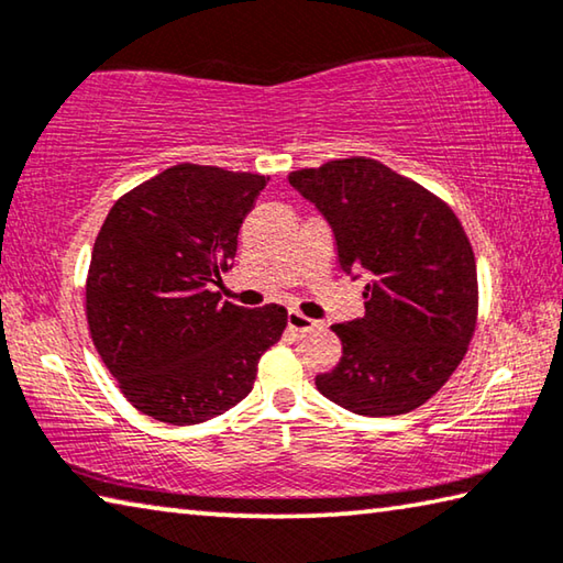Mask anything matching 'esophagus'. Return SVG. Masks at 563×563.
<instances>
[{
    "instance_id": "esophagus-1",
    "label": "esophagus",
    "mask_w": 563,
    "mask_h": 563,
    "mask_svg": "<svg viewBox=\"0 0 563 563\" xmlns=\"http://www.w3.org/2000/svg\"><path fill=\"white\" fill-rule=\"evenodd\" d=\"M316 325H318V322H316V320H310L308 316H302L300 310H290V312H288V328H290V330H295V332L312 330Z\"/></svg>"
}]
</instances>
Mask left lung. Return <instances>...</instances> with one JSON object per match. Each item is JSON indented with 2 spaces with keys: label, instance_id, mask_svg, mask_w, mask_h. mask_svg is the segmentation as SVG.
<instances>
[{
  "label": "left lung",
  "instance_id": "obj_1",
  "mask_svg": "<svg viewBox=\"0 0 563 563\" xmlns=\"http://www.w3.org/2000/svg\"><path fill=\"white\" fill-rule=\"evenodd\" d=\"M288 180L325 216L340 268L367 278L365 316L332 325L342 357L316 377L318 389L355 415L412 412L452 377L476 328V263L460 218L365 156L292 170Z\"/></svg>",
  "mask_w": 563,
  "mask_h": 563
}]
</instances>
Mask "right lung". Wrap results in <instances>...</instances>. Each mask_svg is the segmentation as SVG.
Wrapping results in <instances>:
<instances>
[{
    "mask_svg": "<svg viewBox=\"0 0 563 563\" xmlns=\"http://www.w3.org/2000/svg\"><path fill=\"white\" fill-rule=\"evenodd\" d=\"M265 184L178 164L123 194L101 225L87 275L93 347L123 397L158 422L198 424L235 407L288 325L283 305L247 310L211 290Z\"/></svg>",
    "mask_w": 563,
    "mask_h": 563,
    "instance_id": "right-lung-1",
    "label": "right lung"
}]
</instances>
